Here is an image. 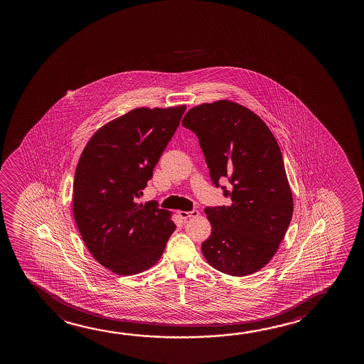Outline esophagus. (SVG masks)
<instances>
[{"mask_svg":"<svg viewBox=\"0 0 364 364\" xmlns=\"http://www.w3.org/2000/svg\"><path fill=\"white\" fill-rule=\"evenodd\" d=\"M180 216V219L181 220H188L190 218H196L198 215H199V211L198 210H191V211H179L178 213Z\"/></svg>","mask_w":364,"mask_h":364,"instance_id":"1","label":"esophagus"}]
</instances>
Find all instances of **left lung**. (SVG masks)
Instances as JSON below:
<instances>
[{
	"label": "left lung",
	"mask_w": 364,
	"mask_h": 364,
	"mask_svg": "<svg viewBox=\"0 0 364 364\" xmlns=\"http://www.w3.org/2000/svg\"><path fill=\"white\" fill-rule=\"evenodd\" d=\"M183 127L199 139L215 188L230 206H208L211 235L201 251L214 269L247 276L269 264L289 229L294 200L279 144L264 120L230 100L198 105ZM228 178L229 188L219 185Z\"/></svg>",
	"instance_id": "1"
}]
</instances>
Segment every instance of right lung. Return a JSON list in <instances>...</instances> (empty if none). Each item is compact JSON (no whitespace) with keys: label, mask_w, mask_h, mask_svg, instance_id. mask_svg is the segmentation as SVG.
I'll list each match as a JSON object with an SVG mask.
<instances>
[{"label":"right lung","mask_w":364,"mask_h":364,"mask_svg":"<svg viewBox=\"0 0 364 364\" xmlns=\"http://www.w3.org/2000/svg\"><path fill=\"white\" fill-rule=\"evenodd\" d=\"M186 107L138 108L102 127L85 145L73 183V215L90 254L123 276L158 262L174 232L170 213L139 204Z\"/></svg>","instance_id":"right-lung-1"}]
</instances>
